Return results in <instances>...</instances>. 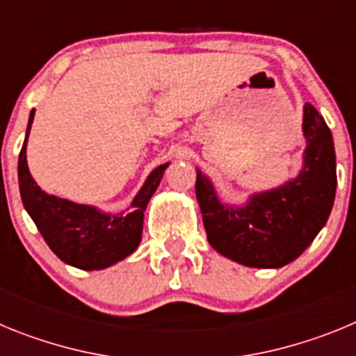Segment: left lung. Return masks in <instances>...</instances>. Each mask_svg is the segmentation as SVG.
I'll list each match as a JSON object with an SVG mask.
<instances>
[{
    "label": "left lung",
    "mask_w": 356,
    "mask_h": 356,
    "mask_svg": "<svg viewBox=\"0 0 356 356\" xmlns=\"http://www.w3.org/2000/svg\"><path fill=\"white\" fill-rule=\"evenodd\" d=\"M307 139L300 176L269 193L254 194L248 205L228 207L197 169L196 197L210 246L250 267H282L310 246L332 212L337 171L332 131L310 103L303 110Z\"/></svg>",
    "instance_id": "1"
}]
</instances>
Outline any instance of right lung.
I'll return each mask as SVG.
<instances>
[{
	"label": "right lung",
	"mask_w": 356,
	"mask_h": 356,
	"mask_svg": "<svg viewBox=\"0 0 356 356\" xmlns=\"http://www.w3.org/2000/svg\"><path fill=\"white\" fill-rule=\"evenodd\" d=\"M33 114L35 110H31L26 139L19 153V191L24 209L33 219L46 244L65 264L85 271L105 269L127 259L139 246L143 237L144 210L169 163H163L147 176L146 184L131 201V212L127 216L102 213L94 207L76 205L72 201L49 196L40 191L28 171L26 140Z\"/></svg>",
	"instance_id": "add662e5"
}]
</instances>
